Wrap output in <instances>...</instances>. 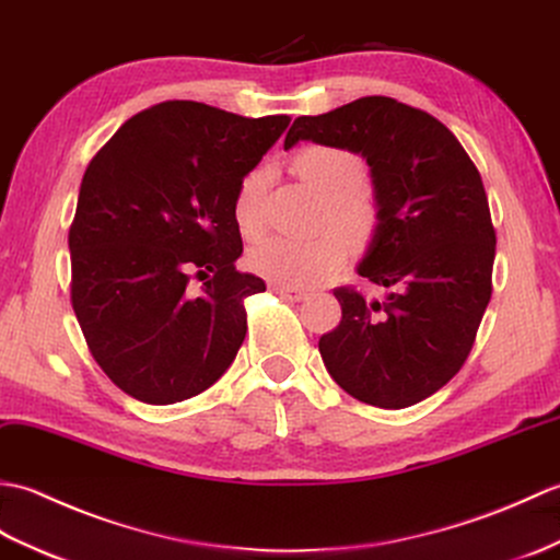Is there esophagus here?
I'll return each instance as SVG.
<instances>
[{"mask_svg":"<svg viewBox=\"0 0 560 560\" xmlns=\"http://www.w3.org/2000/svg\"><path fill=\"white\" fill-rule=\"evenodd\" d=\"M272 292L284 296V300H292V302H302L306 300V292L300 288H288V284H272Z\"/></svg>","mask_w":560,"mask_h":560,"instance_id":"34e87169","label":"esophagus"}]
</instances>
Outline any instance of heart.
I'll return each mask as SVG.
<instances>
[{
    "instance_id": "heart-1",
    "label": "heart",
    "mask_w": 560,
    "mask_h": 560,
    "mask_svg": "<svg viewBox=\"0 0 560 560\" xmlns=\"http://www.w3.org/2000/svg\"><path fill=\"white\" fill-rule=\"evenodd\" d=\"M292 167L320 198H326L320 218L323 228L340 231L347 242L357 246L374 237L378 228V201L364 184V160L354 151L330 143H312L294 153ZM264 182L266 170L256 167L242 179L234 194V222L246 237L260 228L258 196ZM339 235L326 232L316 240L300 242L270 234L252 246L246 260L252 270L272 282L288 288H314L345 266L347 244Z\"/></svg>"
}]
</instances>
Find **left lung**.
<instances>
[{"label":"left lung","mask_w":560,"mask_h":560,"mask_svg":"<svg viewBox=\"0 0 560 560\" xmlns=\"http://www.w3.org/2000/svg\"><path fill=\"white\" fill-rule=\"evenodd\" d=\"M296 141L366 158L378 228L357 270L390 288L383 302L332 290L342 318L318 340L323 364L359 402L417 405L463 369L491 300L495 230L479 170L445 124L385 95L296 117L284 151Z\"/></svg>","instance_id":"left-lung-1"}]
</instances>
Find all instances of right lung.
<instances>
[{"label":"right lung","mask_w":560,"mask_h":560,"mask_svg":"<svg viewBox=\"0 0 560 560\" xmlns=\"http://www.w3.org/2000/svg\"><path fill=\"white\" fill-rule=\"evenodd\" d=\"M288 124L167 101L124 121L85 167L71 306L97 366L136 400H189L237 357L244 300L266 282L234 268V194Z\"/></svg>","instance_id":"right-lung-1"}]
</instances>
